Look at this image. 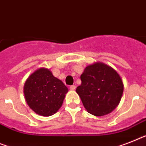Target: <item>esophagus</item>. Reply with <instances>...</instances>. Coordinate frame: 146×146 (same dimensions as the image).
I'll return each instance as SVG.
<instances>
[{
    "label": "esophagus",
    "instance_id": "34e87169",
    "mask_svg": "<svg viewBox=\"0 0 146 146\" xmlns=\"http://www.w3.org/2000/svg\"><path fill=\"white\" fill-rule=\"evenodd\" d=\"M76 89V86L74 85H72V86H70V90H74Z\"/></svg>",
    "mask_w": 146,
    "mask_h": 146
}]
</instances>
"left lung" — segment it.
Instances as JSON below:
<instances>
[{
	"label": "left lung",
	"mask_w": 146,
	"mask_h": 146,
	"mask_svg": "<svg viewBox=\"0 0 146 146\" xmlns=\"http://www.w3.org/2000/svg\"><path fill=\"white\" fill-rule=\"evenodd\" d=\"M80 80L81 85L76 92L88 113L102 116L119 105L124 85L121 77L112 67L103 62L90 65L80 75Z\"/></svg>",
	"instance_id": "8db88e82"
}]
</instances>
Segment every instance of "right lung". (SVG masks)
Returning a JSON list of instances; mask_svg holds the SVG:
<instances>
[{"mask_svg": "<svg viewBox=\"0 0 146 146\" xmlns=\"http://www.w3.org/2000/svg\"><path fill=\"white\" fill-rule=\"evenodd\" d=\"M68 88L49 69L40 68L29 76L24 94L31 109L42 116L54 115L61 108Z\"/></svg>", "mask_w": 146, "mask_h": 146, "instance_id": "1", "label": "right lung"}]
</instances>
